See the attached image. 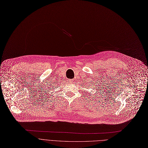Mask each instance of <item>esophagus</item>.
<instances>
[{"label":"esophagus","instance_id":"obj_1","mask_svg":"<svg viewBox=\"0 0 148 148\" xmlns=\"http://www.w3.org/2000/svg\"><path fill=\"white\" fill-rule=\"evenodd\" d=\"M67 81L69 82H72V81H73V79H69L67 80Z\"/></svg>","mask_w":148,"mask_h":148}]
</instances>
